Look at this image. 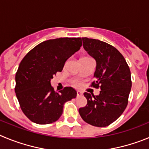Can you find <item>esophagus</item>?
Instances as JSON below:
<instances>
[{
	"label": "esophagus",
	"instance_id": "esophagus-1",
	"mask_svg": "<svg viewBox=\"0 0 149 149\" xmlns=\"http://www.w3.org/2000/svg\"><path fill=\"white\" fill-rule=\"evenodd\" d=\"M82 96V93H81V91H77V96Z\"/></svg>",
	"mask_w": 149,
	"mask_h": 149
}]
</instances>
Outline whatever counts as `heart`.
Returning <instances> with one entry per match:
<instances>
[{
	"mask_svg": "<svg viewBox=\"0 0 149 149\" xmlns=\"http://www.w3.org/2000/svg\"><path fill=\"white\" fill-rule=\"evenodd\" d=\"M83 58H84V57H83ZM76 85H78V84H76Z\"/></svg>",
	"mask_w": 149,
	"mask_h": 149,
	"instance_id": "obj_1",
	"label": "heart"
}]
</instances>
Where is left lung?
I'll return each mask as SVG.
<instances>
[{
  "mask_svg": "<svg viewBox=\"0 0 149 149\" xmlns=\"http://www.w3.org/2000/svg\"><path fill=\"white\" fill-rule=\"evenodd\" d=\"M84 49L96 61L91 87L100 88V95L85 93L87 105L79 109L84 122L96 127H105L124 112L131 88L130 68L123 55L108 43L82 38Z\"/></svg>",
  "mask_w": 149,
  "mask_h": 149,
  "instance_id": "obj_1",
  "label": "left lung"
}]
</instances>
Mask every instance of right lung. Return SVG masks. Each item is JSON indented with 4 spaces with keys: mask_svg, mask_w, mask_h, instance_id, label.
<instances>
[{
    "mask_svg": "<svg viewBox=\"0 0 149 149\" xmlns=\"http://www.w3.org/2000/svg\"><path fill=\"white\" fill-rule=\"evenodd\" d=\"M82 45L81 38H59L43 41L20 63L15 74L16 96L25 116L39 125L57 121L65 103L76 97V91L65 87L56 92L50 79L61 72L65 61Z\"/></svg>",
    "mask_w": 149,
    "mask_h": 149,
    "instance_id": "add662e5",
    "label": "right lung"
}]
</instances>
